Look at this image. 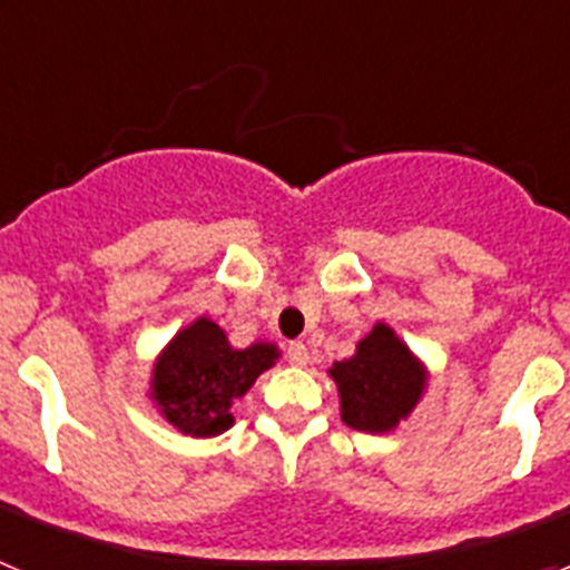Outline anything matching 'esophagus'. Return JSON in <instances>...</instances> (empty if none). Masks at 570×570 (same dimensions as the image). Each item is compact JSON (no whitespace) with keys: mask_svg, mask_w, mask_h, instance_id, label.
<instances>
[{"mask_svg":"<svg viewBox=\"0 0 570 570\" xmlns=\"http://www.w3.org/2000/svg\"><path fill=\"white\" fill-rule=\"evenodd\" d=\"M288 362L296 367L308 365V347H305V342H288Z\"/></svg>","mask_w":570,"mask_h":570,"instance_id":"esophagus-1","label":"esophagus"}]
</instances>
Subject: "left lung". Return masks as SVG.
<instances>
[{"label":"left lung","instance_id":"obj_1","mask_svg":"<svg viewBox=\"0 0 570 570\" xmlns=\"http://www.w3.org/2000/svg\"><path fill=\"white\" fill-rule=\"evenodd\" d=\"M328 374L340 387L342 422L365 434H387L407 420L428 382L425 365L385 322H376L356 354L334 362Z\"/></svg>","mask_w":570,"mask_h":570}]
</instances>
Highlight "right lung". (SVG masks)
Here are the masks:
<instances>
[{"label":"right lung","instance_id":"obj_1","mask_svg":"<svg viewBox=\"0 0 570 570\" xmlns=\"http://www.w3.org/2000/svg\"><path fill=\"white\" fill-rule=\"evenodd\" d=\"M276 360L279 347L271 342L234 347L216 322L199 316L156 356L150 400L185 436H219L234 425V400Z\"/></svg>","mask_w":570,"mask_h":570}]
</instances>
